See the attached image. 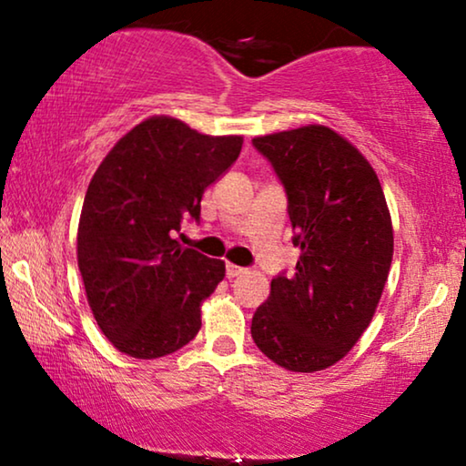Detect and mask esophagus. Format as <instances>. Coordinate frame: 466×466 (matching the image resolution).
<instances>
[{"mask_svg":"<svg viewBox=\"0 0 466 466\" xmlns=\"http://www.w3.org/2000/svg\"><path fill=\"white\" fill-rule=\"evenodd\" d=\"M244 271H246L244 267H238V265H233V263H227V278H228V279L241 276V273H244Z\"/></svg>","mask_w":466,"mask_h":466,"instance_id":"34e87169","label":"esophagus"}]
</instances>
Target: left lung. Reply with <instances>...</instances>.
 Returning a JSON list of instances; mask_svg holds the SVG:
<instances>
[{"instance_id": "left-lung-1", "label": "left lung", "mask_w": 466, "mask_h": 466, "mask_svg": "<svg viewBox=\"0 0 466 466\" xmlns=\"http://www.w3.org/2000/svg\"><path fill=\"white\" fill-rule=\"evenodd\" d=\"M289 197L295 276L271 279L252 339L289 371L341 360L373 320L394 238L384 190L365 157L322 125L254 137Z\"/></svg>"}]
</instances>
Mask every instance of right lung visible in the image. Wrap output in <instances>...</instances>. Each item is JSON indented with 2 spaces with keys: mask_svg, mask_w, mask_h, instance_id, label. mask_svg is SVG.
Masks as SVG:
<instances>
[{
  "mask_svg": "<svg viewBox=\"0 0 466 466\" xmlns=\"http://www.w3.org/2000/svg\"><path fill=\"white\" fill-rule=\"evenodd\" d=\"M241 136H203L152 116L116 142L88 184L78 225V267L101 333L133 359H161L201 329V303L225 263L182 248V220L238 161Z\"/></svg>",
  "mask_w": 466,
  "mask_h": 466,
  "instance_id": "add662e5",
  "label": "right lung"
}]
</instances>
